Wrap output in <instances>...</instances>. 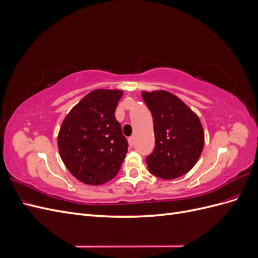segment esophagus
<instances>
[{
    "instance_id": "34e87169",
    "label": "esophagus",
    "mask_w": 258,
    "mask_h": 258,
    "mask_svg": "<svg viewBox=\"0 0 258 258\" xmlns=\"http://www.w3.org/2000/svg\"><path fill=\"white\" fill-rule=\"evenodd\" d=\"M128 142H129V145H130V146H134V145H135V138H134V137H130V138L128 139Z\"/></svg>"
}]
</instances>
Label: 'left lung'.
<instances>
[{"mask_svg": "<svg viewBox=\"0 0 258 258\" xmlns=\"http://www.w3.org/2000/svg\"><path fill=\"white\" fill-rule=\"evenodd\" d=\"M154 122L155 147L146 157L150 172L163 179L182 176L196 165L205 144L198 116L172 93L142 92Z\"/></svg>", "mask_w": 258, "mask_h": 258, "instance_id": "obj_1", "label": "left lung"}]
</instances>
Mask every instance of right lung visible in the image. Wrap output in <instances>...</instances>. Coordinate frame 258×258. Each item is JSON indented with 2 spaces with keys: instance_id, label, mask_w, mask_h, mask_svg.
<instances>
[{
  "instance_id": "obj_1",
  "label": "right lung",
  "mask_w": 258,
  "mask_h": 258,
  "mask_svg": "<svg viewBox=\"0 0 258 258\" xmlns=\"http://www.w3.org/2000/svg\"><path fill=\"white\" fill-rule=\"evenodd\" d=\"M121 90L89 92L67 115L58 135L62 161L77 179L101 185L112 179L128 152V142L115 118Z\"/></svg>"
}]
</instances>
